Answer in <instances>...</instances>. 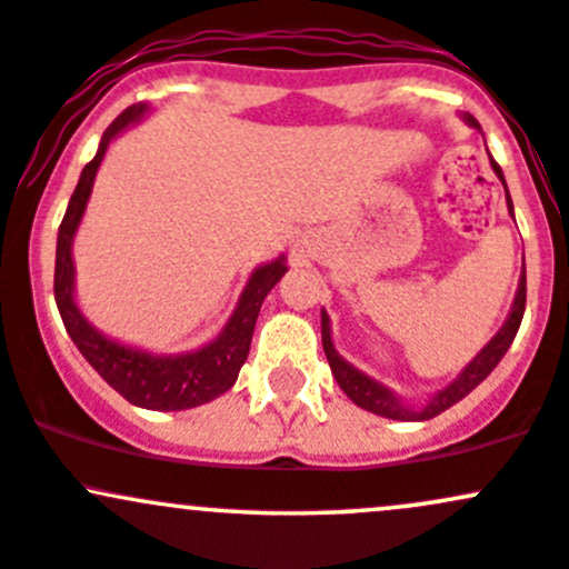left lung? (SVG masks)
<instances>
[{
  "mask_svg": "<svg viewBox=\"0 0 569 569\" xmlns=\"http://www.w3.org/2000/svg\"><path fill=\"white\" fill-rule=\"evenodd\" d=\"M469 124L478 127V121L469 119ZM491 168H493V173L502 179V170H499V164L493 160H491ZM502 184H505V179H502ZM505 192H507V187H505ZM507 209H512L510 192H507ZM523 309H527V271H521V282H518L516 301H512V311H510V317H507L502 331L493 336L486 347H482V350L478 352V358H475L472 363L461 371V377H458L456 382H450L448 388L439 390V393L433 396V399L423 409H409L405 405H399V399H396L388 388H382L380 382H375L371 377L360 375L358 369H352V366L333 350L331 328H328L326 311H322V350H326V358H328V363H331V371H333L336 382H339V388L345 390V393L350 396L358 407L369 409V412H375V415H382V418H393V420H429V418H437V415L445 412V409L453 407L456 401H461L467 393H472V390L478 388V385L486 380L493 369H497V363L502 360L507 347H510L512 339H516L518 328H521Z\"/></svg>",
  "mask_w": 569,
  "mask_h": 569,
  "instance_id": "1",
  "label": "left lung"
}]
</instances>
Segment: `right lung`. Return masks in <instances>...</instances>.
Segmentation results:
<instances>
[{"instance_id":"1","label":"right lung","mask_w":569,"mask_h":569,"mask_svg":"<svg viewBox=\"0 0 569 569\" xmlns=\"http://www.w3.org/2000/svg\"><path fill=\"white\" fill-rule=\"evenodd\" d=\"M143 113L146 106H130L124 113H119V119L102 136L97 157L83 168L81 179H78V187L72 192L70 206H67L62 224H59L53 296H57V307L67 333H70V339L76 341L78 350L94 366V371L102 380L111 385L113 390H119L130 405L173 412V409L206 405V401L217 399L224 390L233 388L238 371H241L243 360L249 356V345H252L254 322H258L262 301L271 292V287L284 277L287 266L284 258L260 266L252 273V279H249L247 290H243L241 301H238L236 315L230 317L224 331L211 345H206L203 350L187 352V356L162 358L130 350V347H121L106 339L102 333H97L83 320L76 301H72V236H76L78 222H81L83 209H87L94 173L100 168L102 157H106L108 143Z\"/></svg>"}]
</instances>
